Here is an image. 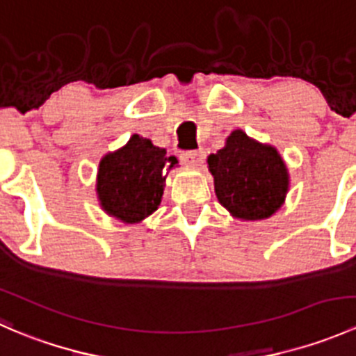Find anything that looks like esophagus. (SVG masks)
Masks as SVG:
<instances>
[{
    "label": "esophagus",
    "instance_id": "obj_1",
    "mask_svg": "<svg viewBox=\"0 0 356 356\" xmlns=\"http://www.w3.org/2000/svg\"><path fill=\"white\" fill-rule=\"evenodd\" d=\"M181 160L184 163L193 165V167H198L204 161V152L203 149H195V152H186L181 155Z\"/></svg>",
    "mask_w": 356,
    "mask_h": 356
}]
</instances>
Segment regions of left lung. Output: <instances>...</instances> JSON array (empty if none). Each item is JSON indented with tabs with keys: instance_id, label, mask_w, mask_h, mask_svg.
<instances>
[{
	"instance_id": "obj_1",
	"label": "left lung",
	"mask_w": 356,
	"mask_h": 356,
	"mask_svg": "<svg viewBox=\"0 0 356 356\" xmlns=\"http://www.w3.org/2000/svg\"><path fill=\"white\" fill-rule=\"evenodd\" d=\"M215 193L222 207L245 220L268 218L288 193V168L277 149L234 131L217 153L208 156Z\"/></svg>"
}]
</instances>
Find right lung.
Segmentation results:
<instances>
[{
	"label": "right lung",
	"mask_w": 356,
	"mask_h": 356,
	"mask_svg": "<svg viewBox=\"0 0 356 356\" xmlns=\"http://www.w3.org/2000/svg\"><path fill=\"white\" fill-rule=\"evenodd\" d=\"M177 163L163 148L134 134L124 148L99 163L98 198L103 210L125 224H136L156 210L163 195V172Z\"/></svg>",
	"instance_id": "1"
}]
</instances>
